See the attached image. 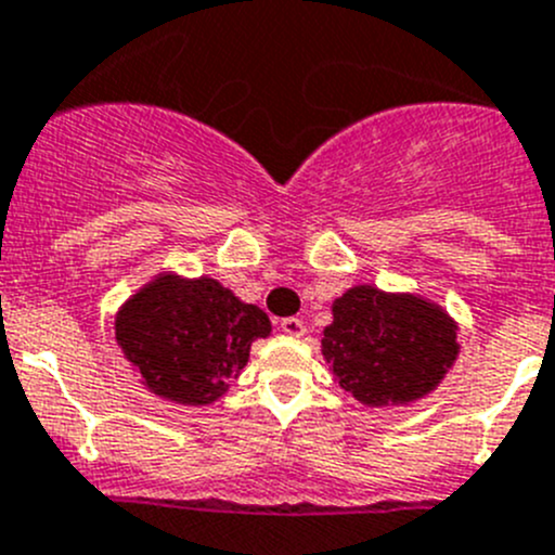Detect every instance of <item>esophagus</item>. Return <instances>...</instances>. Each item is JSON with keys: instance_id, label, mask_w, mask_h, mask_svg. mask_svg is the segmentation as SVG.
Returning <instances> with one entry per match:
<instances>
[{"instance_id": "obj_1", "label": "esophagus", "mask_w": 555, "mask_h": 555, "mask_svg": "<svg viewBox=\"0 0 555 555\" xmlns=\"http://www.w3.org/2000/svg\"><path fill=\"white\" fill-rule=\"evenodd\" d=\"M279 325H282V331L287 333V336H295V338H300L306 333V322L298 320V317H284Z\"/></svg>"}]
</instances>
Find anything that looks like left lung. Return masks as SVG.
Wrapping results in <instances>:
<instances>
[{"label":"left lung","instance_id":"8db88e82","mask_svg":"<svg viewBox=\"0 0 555 555\" xmlns=\"http://www.w3.org/2000/svg\"><path fill=\"white\" fill-rule=\"evenodd\" d=\"M322 354L358 401L409 403L431 392L453 365L455 322L423 298L360 284L333 304Z\"/></svg>","mask_w":555,"mask_h":555}]
</instances>
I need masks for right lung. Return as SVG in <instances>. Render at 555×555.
<instances>
[{"label":"right lung","instance_id":"add662e5","mask_svg":"<svg viewBox=\"0 0 555 555\" xmlns=\"http://www.w3.org/2000/svg\"><path fill=\"white\" fill-rule=\"evenodd\" d=\"M271 322L214 279L157 276L121 306L116 341L143 385L176 403L203 406L228 390Z\"/></svg>","mask_w":555,"mask_h":555}]
</instances>
